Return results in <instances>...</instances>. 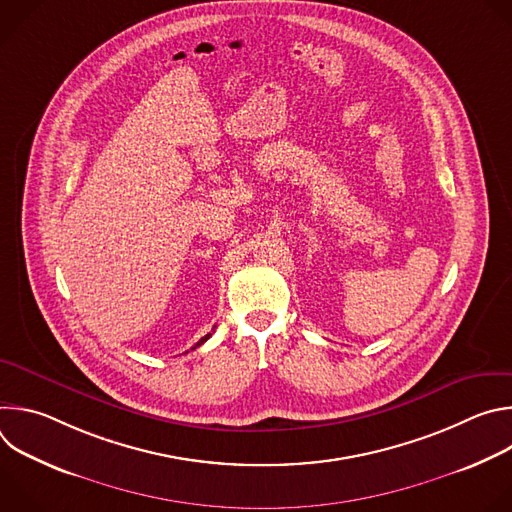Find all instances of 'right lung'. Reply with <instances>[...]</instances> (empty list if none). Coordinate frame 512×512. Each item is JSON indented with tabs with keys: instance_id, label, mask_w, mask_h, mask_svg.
Returning a JSON list of instances; mask_svg holds the SVG:
<instances>
[{
	"instance_id": "obj_1",
	"label": "right lung",
	"mask_w": 512,
	"mask_h": 512,
	"mask_svg": "<svg viewBox=\"0 0 512 512\" xmlns=\"http://www.w3.org/2000/svg\"><path fill=\"white\" fill-rule=\"evenodd\" d=\"M210 336H212V334H206V336H202V338H200V340H198V342H196V346H200V344H204V342H206V340H208V338H210ZM196 346H194V348H196Z\"/></svg>"
}]
</instances>
